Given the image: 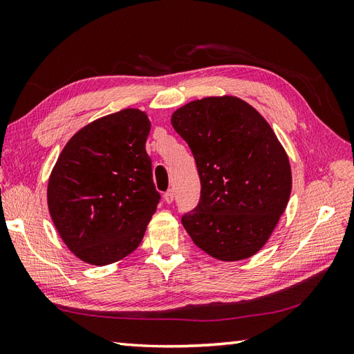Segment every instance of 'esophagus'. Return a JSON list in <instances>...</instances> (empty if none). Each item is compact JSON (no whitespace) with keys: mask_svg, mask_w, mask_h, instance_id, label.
<instances>
[{"mask_svg":"<svg viewBox=\"0 0 354 354\" xmlns=\"http://www.w3.org/2000/svg\"><path fill=\"white\" fill-rule=\"evenodd\" d=\"M173 199H175V193H173V190H169L164 193V201L167 202V204H171Z\"/></svg>","mask_w":354,"mask_h":354,"instance_id":"esophagus-1","label":"esophagus"}]
</instances>
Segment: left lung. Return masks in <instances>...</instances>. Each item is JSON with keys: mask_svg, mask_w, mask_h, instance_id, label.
<instances>
[{"mask_svg": "<svg viewBox=\"0 0 354 354\" xmlns=\"http://www.w3.org/2000/svg\"><path fill=\"white\" fill-rule=\"evenodd\" d=\"M171 126L187 141L201 178V201L183 216L194 245L222 261L257 254L292 190L288 153L250 103L205 97L176 109Z\"/></svg>", "mask_w": 354, "mask_h": 354, "instance_id": "obj_1", "label": "left lung"}]
</instances>
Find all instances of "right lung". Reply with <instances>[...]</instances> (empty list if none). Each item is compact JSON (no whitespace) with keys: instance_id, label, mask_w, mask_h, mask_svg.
<instances>
[{"instance_id":"obj_1","label":"right lung","mask_w":354,"mask_h":354,"mask_svg":"<svg viewBox=\"0 0 354 354\" xmlns=\"http://www.w3.org/2000/svg\"><path fill=\"white\" fill-rule=\"evenodd\" d=\"M150 122L127 108L82 127L51 170L48 212L68 250L89 265L133 252L156 212L160 193L146 152Z\"/></svg>"}]
</instances>
